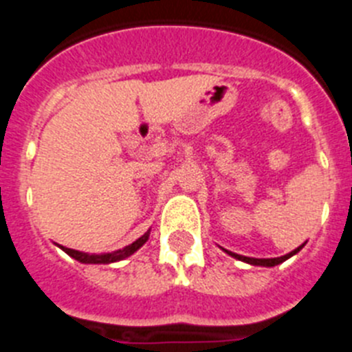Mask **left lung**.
Instances as JSON below:
<instances>
[{
    "label": "left lung",
    "mask_w": 352,
    "mask_h": 352,
    "mask_svg": "<svg viewBox=\"0 0 352 352\" xmlns=\"http://www.w3.org/2000/svg\"><path fill=\"white\" fill-rule=\"evenodd\" d=\"M307 245V241H305L303 245H300L298 248H294L292 252H289V254H285V256H280V257H272V259H256V257H245V256H239V254H234V252H229V250H223L226 254H229L231 257H234V259L238 261H243V263L247 264H252V266H264V268H273V266H276V264H282L284 261L291 259L292 256H296L298 252L301 250V248Z\"/></svg>",
    "instance_id": "8db88e82"
}]
</instances>
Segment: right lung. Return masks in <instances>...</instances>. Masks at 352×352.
Returning a JSON list of instances; mask_svg holds the SVG:
<instances>
[{
    "mask_svg": "<svg viewBox=\"0 0 352 352\" xmlns=\"http://www.w3.org/2000/svg\"><path fill=\"white\" fill-rule=\"evenodd\" d=\"M149 232H151V229H148V231H146L141 238L135 239L133 243L126 245V247L120 248V250L102 252V254H89V252L74 250V248H67V247H63V245H58V243L56 245H58V247H60L65 254H68L72 259L79 261V263H82V264H113V263H120V261L126 259V257H130L132 254H135V252H138L139 248L146 243V241H148Z\"/></svg>",
    "mask_w": 352,
    "mask_h": 352,
    "instance_id": "add662e5",
    "label": "right lung"
}]
</instances>
